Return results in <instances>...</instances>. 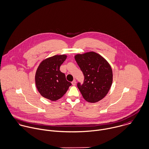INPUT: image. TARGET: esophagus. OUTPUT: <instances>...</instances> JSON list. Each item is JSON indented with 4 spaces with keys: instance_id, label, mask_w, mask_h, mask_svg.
Instances as JSON below:
<instances>
[{
    "instance_id": "34e87169",
    "label": "esophagus",
    "mask_w": 149,
    "mask_h": 149,
    "mask_svg": "<svg viewBox=\"0 0 149 149\" xmlns=\"http://www.w3.org/2000/svg\"><path fill=\"white\" fill-rule=\"evenodd\" d=\"M72 85H73V86H75V85H76V80H74L72 82Z\"/></svg>"
}]
</instances>
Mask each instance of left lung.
Wrapping results in <instances>:
<instances>
[{
    "mask_svg": "<svg viewBox=\"0 0 149 149\" xmlns=\"http://www.w3.org/2000/svg\"><path fill=\"white\" fill-rule=\"evenodd\" d=\"M74 58L84 77L82 84L77 83V87L84 99L91 103L103 99L108 93L113 81V72L109 63L94 52L77 54Z\"/></svg>",
    "mask_w": 149,
    "mask_h": 149,
    "instance_id": "obj_1",
    "label": "left lung"
}]
</instances>
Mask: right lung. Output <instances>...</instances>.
<instances>
[{
  "instance_id": "right-lung-1",
  "label": "right lung",
  "mask_w": 149,
  "mask_h": 149,
  "mask_svg": "<svg viewBox=\"0 0 149 149\" xmlns=\"http://www.w3.org/2000/svg\"><path fill=\"white\" fill-rule=\"evenodd\" d=\"M66 55H54L43 61L35 75V83L41 95L52 101L62 98L66 93L71 83L66 79L65 74L59 69Z\"/></svg>"
}]
</instances>
